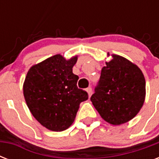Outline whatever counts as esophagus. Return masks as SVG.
<instances>
[{
  "label": "esophagus",
  "instance_id": "obj_1",
  "mask_svg": "<svg viewBox=\"0 0 159 159\" xmlns=\"http://www.w3.org/2000/svg\"><path fill=\"white\" fill-rule=\"evenodd\" d=\"M86 91L87 92V93H88V96L89 97H91L92 95V87H87V89H86Z\"/></svg>",
  "mask_w": 159,
  "mask_h": 159
}]
</instances>
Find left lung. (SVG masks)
I'll return each mask as SVG.
<instances>
[{
  "mask_svg": "<svg viewBox=\"0 0 159 159\" xmlns=\"http://www.w3.org/2000/svg\"><path fill=\"white\" fill-rule=\"evenodd\" d=\"M112 57L102 69L91 101L102 119L118 125L140 111L145 98V79L136 65L119 55Z\"/></svg>",
  "mask_w": 159,
  "mask_h": 159,
  "instance_id": "1",
  "label": "left lung"
}]
</instances>
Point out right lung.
I'll list each match as a JSON object with an SVG mask.
<instances>
[{"label":"right lung","mask_w":159,"mask_h":159,"mask_svg":"<svg viewBox=\"0 0 159 159\" xmlns=\"http://www.w3.org/2000/svg\"><path fill=\"white\" fill-rule=\"evenodd\" d=\"M77 59L54 55L33 66L26 75L23 91L27 106L34 117L50 130L67 129L80 103L88 99L87 92L77 87L79 77L72 72Z\"/></svg>","instance_id":"1"}]
</instances>
